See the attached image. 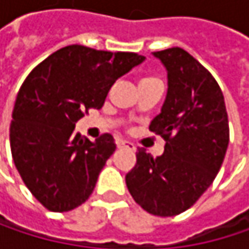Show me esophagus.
Segmentation results:
<instances>
[{
  "label": "esophagus",
  "mask_w": 249,
  "mask_h": 249,
  "mask_svg": "<svg viewBox=\"0 0 249 249\" xmlns=\"http://www.w3.org/2000/svg\"><path fill=\"white\" fill-rule=\"evenodd\" d=\"M117 145H118V148H128V150H132V151H135V145L132 144V142H129V141H125V140H117Z\"/></svg>",
  "instance_id": "obj_1"
}]
</instances>
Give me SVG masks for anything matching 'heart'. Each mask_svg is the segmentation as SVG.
Wrapping results in <instances>:
<instances>
[{"label":"heart","mask_w":249,"mask_h":249,"mask_svg":"<svg viewBox=\"0 0 249 249\" xmlns=\"http://www.w3.org/2000/svg\"><path fill=\"white\" fill-rule=\"evenodd\" d=\"M151 79H154V77H144V79H141V82L142 80H151Z\"/></svg>","instance_id":"heart-1"}]
</instances>
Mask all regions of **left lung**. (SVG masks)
Returning <instances> with one entry per match:
<instances>
[{
  "label": "left lung",
  "instance_id": "8db88e82",
  "mask_svg": "<svg viewBox=\"0 0 249 249\" xmlns=\"http://www.w3.org/2000/svg\"><path fill=\"white\" fill-rule=\"evenodd\" d=\"M167 72V95L150 131L166 140L164 153L137 151L125 176L132 199L148 213L187 211L212 184L229 144L225 99L218 82L180 47L154 52Z\"/></svg>",
  "mask_w": 249,
  "mask_h": 249
}]
</instances>
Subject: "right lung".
<instances>
[{
	"label": "right lung",
	"instance_id": "1",
	"mask_svg": "<svg viewBox=\"0 0 249 249\" xmlns=\"http://www.w3.org/2000/svg\"><path fill=\"white\" fill-rule=\"evenodd\" d=\"M144 56L66 46L43 60L18 90L10 145L14 164L33 196L52 212L80 206L117 145L109 134L89 141L75 132L88 109L102 108L115 80Z\"/></svg>",
	"mask_w": 249,
	"mask_h": 249
}]
</instances>
